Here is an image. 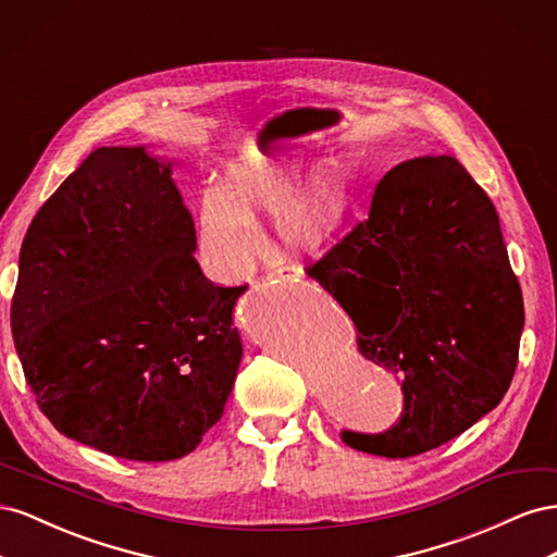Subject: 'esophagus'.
Masks as SVG:
<instances>
[{"label": "esophagus", "instance_id": "obj_1", "mask_svg": "<svg viewBox=\"0 0 557 557\" xmlns=\"http://www.w3.org/2000/svg\"><path fill=\"white\" fill-rule=\"evenodd\" d=\"M295 276H299L297 269H293V267H276V269H272V272H269L267 278H281V281H285V278H295Z\"/></svg>", "mask_w": 557, "mask_h": 557}]
</instances>
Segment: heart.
<instances>
[{
	"mask_svg": "<svg viewBox=\"0 0 557 557\" xmlns=\"http://www.w3.org/2000/svg\"><path fill=\"white\" fill-rule=\"evenodd\" d=\"M307 164L297 148H250L227 160L197 209V258L211 278L232 283L250 272L267 218H274V239L288 258H313L344 237L356 201L350 166L325 158L301 180Z\"/></svg>",
	"mask_w": 557,
	"mask_h": 557,
	"instance_id": "obj_1",
	"label": "heart"
}]
</instances>
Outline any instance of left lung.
<instances>
[{"label": "left lung", "instance_id": "8db88e82", "mask_svg": "<svg viewBox=\"0 0 557 557\" xmlns=\"http://www.w3.org/2000/svg\"><path fill=\"white\" fill-rule=\"evenodd\" d=\"M309 276L358 327L367 360L401 376L404 413L352 448L411 458L462 434L507 395L525 311L499 218L450 156L397 164L360 223Z\"/></svg>", "mask_w": 557, "mask_h": 557}]
</instances>
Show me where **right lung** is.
<instances>
[{"instance_id": "right-lung-1", "label": "right lung", "mask_w": 557, "mask_h": 557, "mask_svg": "<svg viewBox=\"0 0 557 557\" xmlns=\"http://www.w3.org/2000/svg\"><path fill=\"white\" fill-rule=\"evenodd\" d=\"M172 160L102 146L39 209L11 330L39 409L70 440L166 462L223 416L244 356L234 307L193 252Z\"/></svg>"}]
</instances>
